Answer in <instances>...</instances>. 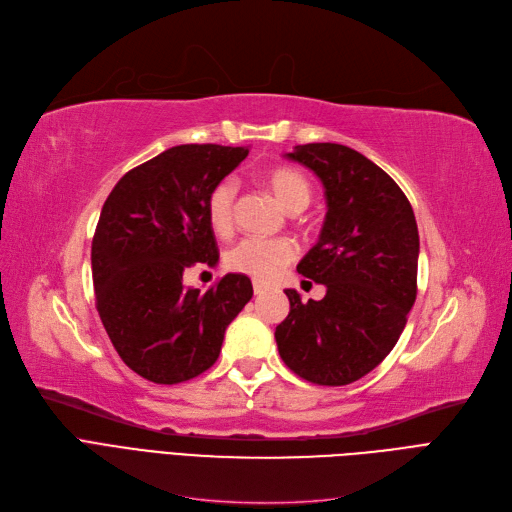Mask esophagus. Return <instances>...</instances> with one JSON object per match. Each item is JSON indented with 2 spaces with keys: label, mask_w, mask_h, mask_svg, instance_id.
<instances>
[{
  "label": "esophagus",
  "mask_w": 512,
  "mask_h": 512,
  "mask_svg": "<svg viewBox=\"0 0 512 512\" xmlns=\"http://www.w3.org/2000/svg\"><path fill=\"white\" fill-rule=\"evenodd\" d=\"M267 290H269V286H267V284H260V281H254V294H256V296L264 294Z\"/></svg>",
  "instance_id": "34e87169"
}]
</instances>
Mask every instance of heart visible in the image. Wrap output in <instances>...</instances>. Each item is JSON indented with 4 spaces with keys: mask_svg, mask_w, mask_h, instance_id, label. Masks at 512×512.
Listing matches in <instances>:
<instances>
[{
    "mask_svg": "<svg viewBox=\"0 0 512 512\" xmlns=\"http://www.w3.org/2000/svg\"><path fill=\"white\" fill-rule=\"evenodd\" d=\"M264 184L292 214L305 209L311 201V184L294 167H275L267 171ZM235 197L237 188L228 180L209 190L205 201V216L209 228L218 237H228L233 233ZM296 254L298 250L290 239H243L226 254V264L231 271L250 275L258 281H269L284 271L296 258Z\"/></svg>",
    "mask_w": 512,
    "mask_h": 512,
    "instance_id": "heart-1",
    "label": "heart"
}]
</instances>
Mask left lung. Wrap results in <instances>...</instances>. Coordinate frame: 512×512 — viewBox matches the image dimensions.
Returning a JSON list of instances; mask_svg holds the SVG:
<instances>
[{"label":"left lung","instance_id":"left-lung-1","mask_svg":"<svg viewBox=\"0 0 512 512\" xmlns=\"http://www.w3.org/2000/svg\"><path fill=\"white\" fill-rule=\"evenodd\" d=\"M326 190L320 239L296 271L326 286L322 301L286 290L290 313L275 328L281 360L317 385L368 375L398 343L417 296L419 233L413 207L381 167L341 144L286 154Z\"/></svg>","mask_w":512,"mask_h":512}]
</instances>
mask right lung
Masks as SVG:
<instances>
[{"label": "right lung", "instance_id": "obj_1", "mask_svg": "<svg viewBox=\"0 0 512 512\" xmlns=\"http://www.w3.org/2000/svg\"><path fill=\"white\" fill-rule=\"evenodd\" d=\"M248 152L169 148L122 175L103 203L91 250L95 305L118 356L139 377L173 385L205 373L226 326L254 294L241 273L205 294L182 284L197 262H218L205 201Z\"/></svg>", "mask_w": 512, "mask_h": 512}]
</instances>
